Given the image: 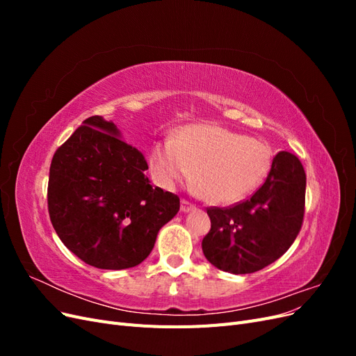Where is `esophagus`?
<instances>
[{
    "label": "esophagus",
    "mask_w": 356,
    "mask_h": 356,
    "mask_svg": "<svg viewBox=\"0 0 356 356\" xmlns=\"http://www.w3.org/2000/svg\"><path fill=\"white\" fill-rule=\"evenodd\" d=\"M196 209V207L195 204H191L190 202H187V200H181V212H191V211H195Z\"/></svg>",
    "instance_id": "obj_1"
}]
</instances>
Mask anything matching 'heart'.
<instances>
[{"label":"heart","instance_id":"b5f03b06","mask_svg":"<svg viewBox=\"0 0 356 356\" xmlns=\"http://www.w3.org/2000/svg\"><path fill=\"white\" fill-rule=\"evenodd\" d=\"M149 168L165 190L188 179L193 169V190L212 204H232L264 181L272 168V152L261 141L217 124H190L174 141L153 145Z\"/></svg>","mask_w":356,"mask_h":356}]
</instances>
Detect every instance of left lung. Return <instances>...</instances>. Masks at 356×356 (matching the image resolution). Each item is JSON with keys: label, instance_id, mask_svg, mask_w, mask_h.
<instances>
[{"label": "left lung", "instance_id": "8db88e82", "mask_svg": "<svg viewBox=\"0 0 356 356\" xmlns=\"http://www.w3.org/2000/svg\"><path fill=\"white\" fill-rule=\"evenodd\" d=\"M306 174L288 152L273 157L264 184L232 208H209L211 230L202 241L207 260L222 272L261 270L293 245L305 215Z\"/></svg>", "mask_w": 356, "mask_h": 356}]
</instances>
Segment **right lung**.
Wrapping results in <instances>:
<instances>
[{"mask_svg": "<svg viewBox=\"0 0 356 356\" xmlns=\"http://www.w3.org/2000/svg\"><path fill=\"white\" fill-rule=\"evenodd\" d=\"M144 156L113 122L86 118L53 156L47 203L59 239L80 260L105 270L141 264L179 199L153 187Z\"/></svg>", "mask_w": 356, "mask_h": 356, "instance_id": "1", "label": "right lung"}]
</instances>
